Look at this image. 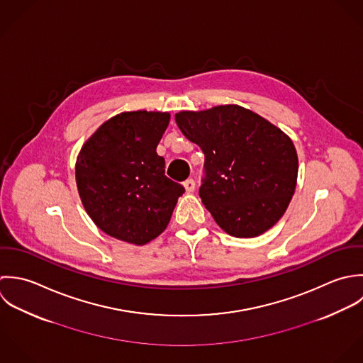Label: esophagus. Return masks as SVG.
I'll return each instance as SVG.
<instances>
[{"label":"esophagus","mask_w":363,"mask_h":363,"mask_svg":"<svg viewBox=\"0 0 363 363\" xmlns=\"http://www.w3.org/2000/svg\"><path fill=\"white\" fill-rule=\"evenodd\" d=\"M195 181L191 178V179H186L185 182H184V186H185V189H186V192H194L195 191Z\"/></svg>","instance_id":"obj_1"}]
</instances>
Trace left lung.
Masks as SVG:
<instances>
[{
  "label": "left lung",
  "instance_id": "1",
  "mask_svg": "<svg viewBox=\"0 0 363 363\" xmlns=\"http://www.w3.org/2000/svg\"><path fill=\"white\" fill-rule=\"evenodd\" d=\"M175 122L205 154L199 196L225 233L257 237L284 216L298 164L281 129L238 105L182 111Z\"/></svg>",
  "mask_w": 363,
  "mask_h": 363
}]
</instances>
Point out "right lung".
<instances>
[{"label":"right lung","instance_id":"add662e5","mask_svg":"<svg viewBox=\"0 0 363 363\" xmlns=\"http://www.w3.org/2000/svg\"><path fill=\"white\" fill-rule=\"evenodd\" d=\"M167 112H123L105 122L82 145L75 165L81 202L106 234L138 245L168 225L185 188L165 177L157 154Z\"/></svg>","mask_w":363,"mask_h":363}]
</instances>
